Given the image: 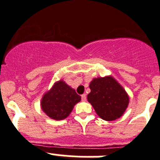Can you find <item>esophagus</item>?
<instances>
[{
    "label": "esophagus",
    "mask_w": 160,
    "mask_h": 160,
    "mask_svg": "<svg viewBox=\"0 0 160 160\" xmlns=\"http://www.w3.org/2000/svg\"><path fill=\"white\" fill-rule=\"evenodd\" d=\"M81 100H82V101H86L87 97H86V94H85V93H83V94L81 95Z\"/></svg>",
    "instance_id": "esophagus-1"
}]
</instances>
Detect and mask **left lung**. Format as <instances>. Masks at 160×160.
Instances as JSON below:
<instances>
[{
  "label": "left lung",
  "mask_w": 160,
  "mask_h": 160,
  "mask_svg": "<svg viewBox=\"0 0 160 160\" xmlns=\"http://www.w3.org/2000/svg\"><path fill=\"white\" fill-rule=\"evenodd\" d=\"M88 101L101 118L114 121L125 113L129 98L125 89L111 76L98 77L90 82Z\"/></svg>",
  "instance_id": "8db88e82"
}]
</instances>
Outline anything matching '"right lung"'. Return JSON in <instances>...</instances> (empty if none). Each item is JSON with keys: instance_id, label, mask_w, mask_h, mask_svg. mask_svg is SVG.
I'll list each match as a JSON object with an SVG mask.
<instances>
[{"instance_id": "obj_1", "label": "right lung", "mask_w": 160, "mask_h": 160, "mask_svg": "<svg viewBox=\"0 0 160 160\" xmlns=\"http://www.w3.org/2000/svg\"><path fill=\"white\" fill-rule=\"evenodd\" d=\"M81 97L63 80L56 82L52 88L43 95L41 108L50 118L62 120L69 116Z\"/></svg>"}]
</instances>
